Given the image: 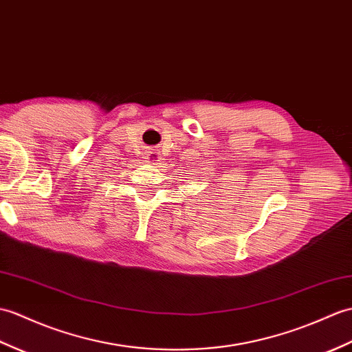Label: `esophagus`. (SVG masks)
I'll use <instances>...</instances> for the list:
<instances>
[{"label":"esophagus","instance_id":"obj_1","mask_svg":"<svg viewBox=\"0 0 352 352\" xmlns=\"http://www.w3.org/2000/svg\"><path fill=\"white\" fill-rule=\"evenodd\" d=\"M159 160H160L159 151H148V154H146V162L148 163H157Z\"/></svg>","mask_w":352,"mask_h":352}]
</instances>
